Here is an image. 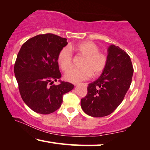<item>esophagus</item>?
I'll return each instance as SVG.
<instances>
[{
	"label": "esophagus",
	"instance_id": "1",
	"mask_svg": "<svg viewBox=\"0 0 150 150\" xmlns=\"http://www.w3.org/2000/svg\"><path fill=\"white\" fill-rule=\"evenodd\" d=\"M85 84H87V83H85ZM75 85H77V84H75Z\"/></svg>",
	"mask_w": 150,
	"mask_h": 150
}]
</instances>
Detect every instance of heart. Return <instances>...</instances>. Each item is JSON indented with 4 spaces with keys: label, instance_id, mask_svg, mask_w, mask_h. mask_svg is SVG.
Wrapping results in <instances>:
<instances>
[{
    "label": "heart",
    "instance_id": "obj_1",
    "mask_svg": "<svg viewBox=\"0 0 150 150\" xmlns=\"http://www.w3.org/2000/svg\"><path fill=\"white\" fill-rule=\"evenodd\" d=\"M78 54L84 57L81 69H70L64 75V79L72 83L89 79L93 74L98 76L103 72L107 64V56L99 52L98 46L93 41H82L72 47ZM72 51L64 47L58 53L57 61L64 72H66L72 65Z\"/></svg>",
    "mask_w": 150,
    "mask_h": 150
}]
</instances>
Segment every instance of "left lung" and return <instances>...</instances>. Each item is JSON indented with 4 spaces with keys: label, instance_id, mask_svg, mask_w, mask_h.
Masks as SVG:
<instances>
[{
    "label": "left lung",
    "instance_id": "8db88e82",
    "mask_svg": "<svg viewBox=\"0 0 150 150\" xmlns=\"http://www.w3.org/2000/svg\"><path fill=\"white\" fill-rule=\"evenodd\" d=\"M107 64L97 80L90 83L88 93L81 99V107L91 117H102L118 107L129 88L133 68L129 55L118 46L107 50Z\"/></svg>",
    "mask_w": 150,
    "mask_h": 150
}]
</instances>
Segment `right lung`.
Wrapping results in <instances>:
<instances>
[{
    "label": "right lung",
    "mask_w": 150,
    "mask_h": 150,
    "mask_svg": "<svg viewBox=\"0 0 150 150\" xmlns=\"http://www.w3.org/2000/svg\"><path fill=\"white\" fill-rule=\"evenodd\" d=\"M67 39L52 33L27 40L17 56L14 72L21 98L38 113L47 115L60 107L64 94L74 88L70 82L53 84L61 78L57 57Z\"/></svg>",
    "instance_id": "right-lung-1"
}]
</instances>
